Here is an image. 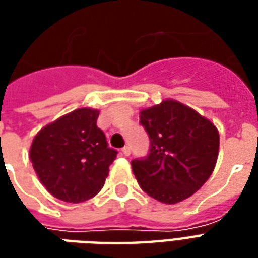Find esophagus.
Listing matches in <instances>:
<instances>
[{"mask_svg": "<svg viewBox=\"0 0 258 258\" xmlns=\"http://www.w3.org/2000/svg\"><path fill=\"white\" fill-rule=\"evenodd\" d=\"M121 153H123V156H130V153H131L130 146H124L123 149H121Z\"/></svg>", "mask_w": 258, "mask_h": 258, "instance_id": "34e87169", "label": "esophagus"}]
</instances>
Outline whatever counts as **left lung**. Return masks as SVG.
<instances>
[{
    "label": "left lung",
    "mask_w": 258,
    "mask_h": 258,
    "mask_svg": "<svg viewBox=\"0 0 258 258\" xmlns=\"http://www.w3.org/2000/svg\"><path fill=\"white\" fill-rule=\"evenodd\" d=\"M149 155L133 160L138 184L153 199L174 205L199 190L216 167L220 134L209 118L175 99L140 112Z\"/></svg>",
    "instance_id": "8db88e82"
}]
</instances>
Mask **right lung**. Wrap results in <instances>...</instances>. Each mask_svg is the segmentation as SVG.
I'll return each instance as SVG.
<instances>
[{
    "mask_svg": "<svg viewBox=\"0 0 258 258\" xmlns=\"http://www.w3.org/2000/svg\"><path fill=\"white\" fill-rule=\"evenodd\" d=\"M98 116V109H76L42 127L31 142L30 160L37 177L49 194L63 202L94 198L117 156L96 127Z\"/></svg>",
    "mask_w": 258,
    "mask_h": 258,
    "instance_id": "add662e5",
    "label": "right lung"
}]
</instances>
